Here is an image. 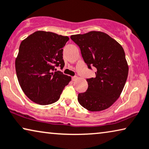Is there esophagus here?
<instances>
[{"label":"esophagus","mask_w":149,"mask_h":149,"mask_svg":"<svg viewBox=\"0 0 149 149\" xmlns=\"http://www.w3.org/2000/svg\"><path fill=\"white\" fill-rule=\"evenodd\" d=\"M77 77L76 76H74V77H72V81H75V80L77 79Z\"/></svg>","instance_id":"1"}]
</instances>
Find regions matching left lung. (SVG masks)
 I'll return each instance as SVG.
<instances>
[{
  "instance_id": "1",
  "label": "left lung",
  "mask_w": 149,
  "mask_h": 149,
  "mask_svg": "<svg viewBox=\"0 0 149 149\" xmlns=\"http://www.w3.org/2000/svg\"><path fill=\"white\" fill-rule=\"evenodd\" d=\"M81 49L88 68L97 69L95 78L87 79L88 89L78 95V101L91 111L108 108L118 100L126 83L128 66L123 48L107 34L90 31L70 36Z\"/></svg>"
}]
</instances>
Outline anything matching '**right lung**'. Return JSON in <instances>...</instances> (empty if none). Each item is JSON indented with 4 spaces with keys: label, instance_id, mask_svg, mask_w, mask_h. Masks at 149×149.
Listing matches in <instances>:
<instances>
[{
    "label": "right lung",
    "instance_id": "1",
    "mask_svg": "<svg viewBox=\"0 0 149 149\" xmlns=\"http://www.w3.org/2000/svg\"><path fill=\"white\" fill-rule=\"evenodd\" d=\"M68 40L67 36L38 31L21 42L15 69L19 85L30 100L42 105L58 100L71 80L56 68L64 67L62 48Z\"/></svg>",
    "mask_w": 149,
    "mask_h": 149
}]
</instances>
